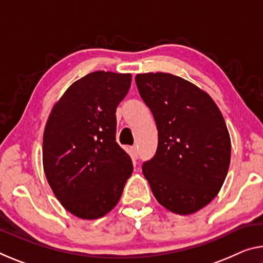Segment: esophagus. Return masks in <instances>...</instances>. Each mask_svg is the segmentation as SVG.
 <instances>
[{"label": "esophagus", "mask_w": 263, "mask_h": 263, "mask_svg": "<svg viewBox=\"0 0 263 263\" xmlns=\"http://www.w3.org/2000/svg\"><path fill=\"white\" fill-rule=\"evenodd\" d=\"M130 154H131V157H132L133 160L138 159V148H137L136 146H132L130 148Z\"/></svg>", "instance_id": "obj_1"}]
</instances>
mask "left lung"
Listing matches in <instances>:
<instances>
[{
  "label": "left lung",
  "instance_id": "1",
  "mask_svg": "<svg viewBox=\"0 0 263 263\" xmlns=\"http://www.w3.org/2000/svg\"><path fill=\"white\" fill-rule=\"evenodd\" d=\"M158 128V147L143 174L160 205L187 215L213 200L227 177L231 138L213 99L186 79L165 72L136 76Z\"/></svg>",
  "mask_w": 263,
  "mask_h": 263
}]
</instances>
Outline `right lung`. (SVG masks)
<instances>
[{"instance_id":"add662e5","label":"right lung","mask_w":263,"mask_h":263,"mask_svg":"<svg viewBox=\"0 0 263 263\" xmlns=\"http://www.w3.org/2000/svg\"><path fill=\"white\" fill-rule=\"evenodd\" d=\"M130 86V73L86 74L69 86L45 125V177L65 210L81 219L109 213L133 172L116 141V110Z\"/></svg>"}]
</instances>
